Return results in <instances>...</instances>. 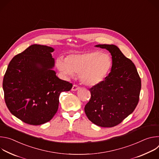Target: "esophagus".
<instances>
[{
    "mask_svg": "<svg viewBox=\"0 0 159 159\" xmlns=\"http://www.w3.org/2000/svg\"><path fill=\"white\" fill-rule=\"evenodd\" d=\"M79 88H80V87H79L77 85L74 84V85H73V86H72V90H73V91H75V90H77L79 89Z\"/></svg>",
    "mask_w": 159,
    "mask_h": 159,
    "instance_id": "obj_1",
    "label": "esophagus"
}]
</instances>
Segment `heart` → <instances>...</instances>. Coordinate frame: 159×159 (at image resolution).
<instances>
[{
	"label": "heart",
	"mask_w": 159,
	"mask_h": 159,
	"mask_svg": "<svg viewBox=\"0 0 159 159\" xmlns=\"http://www.w3.org/2000/svg\"><path fill=\"white\" fill-rule=\"evenodd\" d=\"M56 66L65 76L79 74L80 82L93 86L101 82L109 73L112 64L111 57L106 53L88 51L70 54L66 58L59 57Z\"/></svg>",
	"instance_id": "obj_1"
}]
</instances>
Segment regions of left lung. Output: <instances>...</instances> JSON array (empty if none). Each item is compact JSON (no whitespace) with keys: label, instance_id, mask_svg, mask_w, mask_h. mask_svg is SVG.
Segmentation results:
<instances>
[{"label":"left lung","instance_id":"8db88e82","mask_svg":"<svg viewBox=\"0 0 159 159\" xmlns=\"http://www.w3.org/2000/svg\"><path fill=\"white\" fill-rule=\"evenodd\" d=\"M107 50L112 64L109 75L89 89L91 94L85 106L88 119L101 127H113L133 112L140 98L141 79L132 61L114 44L96 46Z\"/></svg>","mask_w":159,"mask_h":159}]
</instances>
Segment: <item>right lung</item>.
Instances as JSON below:
<instances>
[{
    "label": "right lung",
    "mask_w": 159,
    "mask_h": 159,
    "mask_svg": "<svg viewBox=\"0 0 159 159\" xmlns=\"http://www.w3.org/2000/svg\"><path fill=\"white\" fill-rule=\"evenodd\" d=\"M52 47L33 44L10 61L3 79L6 106L16 118L31 125L50 121L58 109L61 92L72 84L60 79L52 69Z\"/></svg>",
    "instance_id": "obj_1"
}]
</instances>
